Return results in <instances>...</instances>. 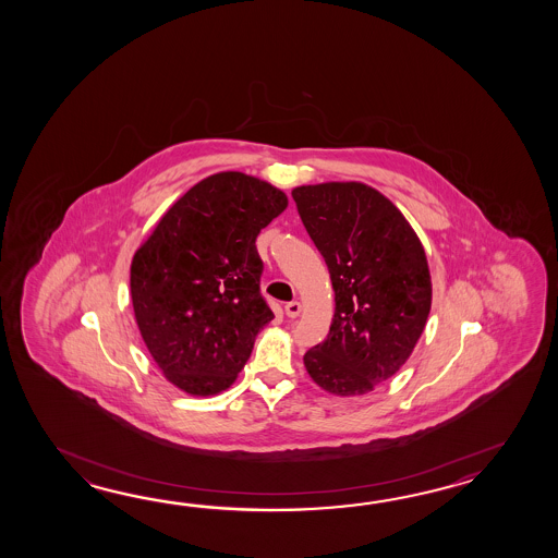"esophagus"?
I'll return each instance as SVG.
<instances>
[{
	"label": "esophagus",
	"instance_id": "obj_1",
	"mask_svg": "<svg viewBox=\"0 0 558 558\" xmlns=\"http://www.w3.org/2000/svg\"><path fill=\"white\" fill-rule=\"evenodd\" d=\"M301 311H303V307H301V303H299V301H291V303H287V305H284V313H287V317H289V319H296V317L301 315Z\"/></svg>",
	"mask_w": 558,
	"mask_h": 558
}]
</instances>
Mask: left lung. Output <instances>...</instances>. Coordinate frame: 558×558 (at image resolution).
<instances>
[{"mask_svg": "<svg viewBox=\"0 0 558 558\" xmlns=\"http://www.w3.org/2000/svg\"><path fill=\"white\" fill-rule=\"evenodd\" d=\"M291 195L335 291L329 335L303 363L323 391L367 395L403 367L425 329L433 284L423 243L365 183L301 185Z\"/></svg>", "mask_w": 558, "mask_h": 558, "instance_id": "8db88e82", "label": "left lung"}]
</instances>
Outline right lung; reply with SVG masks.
I'll return each mask as SVG.
<instances>
[{"mask_svg":"<svg viewBox=\"0 0 558 558\" xmlns=\"http://www.w3.org/2000/svg\"><path fill=\"white\" fill-rule=\"evenodd\" d=\"M263 179L221 171L183 193L131 262V303L166 379L193 397L229 389L274 319L259 291V231L287 209Z\"/></svg>","mask_w":558,"mask_h":558,"instance_id":"1","label":"right lung"}]
</instances>
